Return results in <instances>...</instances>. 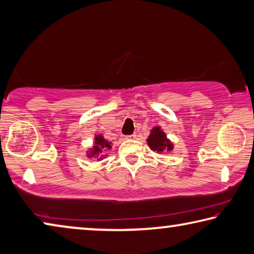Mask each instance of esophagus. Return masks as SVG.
<instances>
[{"label": "esophagus", "mask_w": 254, "mask_h": 254, "mask_svg": "<svg viewBox=\"0 0 254 254\" xmlns=\"http://www.w3.org/2000/svg\"><path fill=\"white\" fill-rule=\"evenodd\" d=\"M136 137H137V136H136V134H132V135H129V136H126V137H125V138L131 140V139H135Z\"/></svg>", "instance_id": "esophagus-1"}]
</instances>
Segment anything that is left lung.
<instances>
[{
    "instance_id": "8db88e82",
    "label": "left lung",
    "mask_w": 254,
    "mask_h": 254,
    "mask_svg": "<svg viewBox=\"0 0 254 254\" xmlns=\"http://www.w3.org/2000/svg\"><path fill=\"white\" fill-rule=\"evenodd\" d=\"M146 143L153 152L159 153V154H162L163 152H172L174 148V144L168 138V136L160 126L152 128Z\"/></svg>"
}]
</instances>
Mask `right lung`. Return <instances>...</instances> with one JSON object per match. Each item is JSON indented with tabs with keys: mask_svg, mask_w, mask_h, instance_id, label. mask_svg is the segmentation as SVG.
I'll list each match as a JSON object with an SVG mask.
<instances>
[{
	"mask_svg": "<svg viewBox=\"0 0 254 254\" xmlns=\"http://www.w3.org/2000/svg\"><path fill=\"white\" fill-rule=\"evenodd\" d=\"M112 147V143L107 140L102 134L94 135V142L92 146L86 151V156L89 159H97V161H102L108 156L107 151H109Z\"/></svg>",
	"mask_w": 254,
	"mask_h": 254,
	"instance_id": "add662e5",
	"label": "right lung"
}]
</instances>
